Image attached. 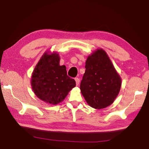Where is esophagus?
<instances>
[{
  "mask_svg": "<svg viewBox=\"0 0 149 149\" xmlns=\"http://www.w3.org/2000/svg\"><path fill=\"white\" fill-rule=\"evenodd\" d=\"M75 81L76 82V85H79V82H80V79L78 77H75Z\"/></svg>",
  "mask_w": 149,
  "mask_h": 149,
  "instance_id": "34e87169",
  "label": "esophagus"
}]
</instances>
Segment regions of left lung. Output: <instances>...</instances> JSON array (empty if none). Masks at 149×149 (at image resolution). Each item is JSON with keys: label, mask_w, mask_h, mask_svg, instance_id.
Listing matches in <instances>:
<instances>
[{"label": "left lung", "mask_w": 149, "mask_h": 149, "mask_svg": "<svg viewBox=\"0 0 149 149\" xmlns=\"http://www.w3.org/2000/svg\"><path fill=\"white\" fill-rule=\"evenodd\" d=\"M80 89L90 107L101 109L110 106L119 93L122 79L104 50L87 57Z\"/></svg>", "instance_id": "1"}]
</instances>
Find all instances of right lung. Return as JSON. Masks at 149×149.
<instances>
[{
  "label": "right lung",
  "instance_id": "obj_1",
  "mask_svg": "<svg viewBox=\"0 0 149 149\" xmlns=\"http://www.w3.org/2000/svg\"><path fill=\"white\" fill-rule=\"evenodd\" d=\"M59 63L58 54L45 52L32 73L31 80L37 97L53 105L62 102L75 86V81L68 76L66 67Z\"/></svg>",
  "mask_w": 149,
  "mask_h": 149
}]
</instances>
